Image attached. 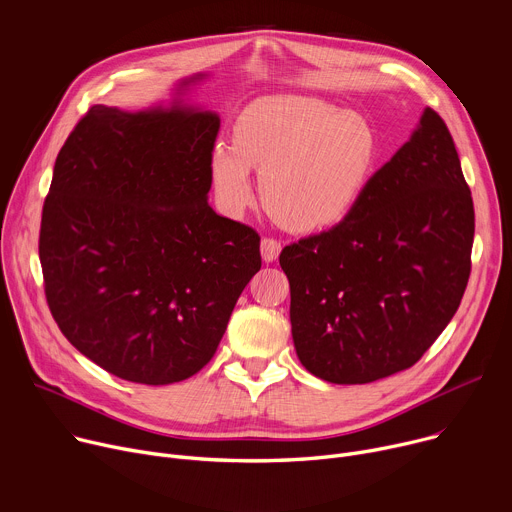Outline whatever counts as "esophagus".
<instances>
[{"instance_id": "esophagus-1", "label": "esophagus", "mask_w": 512, "mask_h": 512, "mask_svg": "<svg viewBox=\"0 0 512 512\" xmlns=\"http://www.w3.org/2000/svg\"><path fill=\"white\" fill-rule=\"evenodd\" d=\"M279 251H281V243L273 237H263L261 239V257L265 263H271L279 257Z\"/></svg>"}]
</instances>
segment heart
<instances>
[{"mask_svg":"<svg viewBox=\"0 0 512 512\" xmlns=\"http://www.w3.org/2000/svg\"><path fill=\"white\" fill-rule=\"evenodd\" d=\"M377 162V135L358 113L306 97L253 103L235 125V145L216 143L210 176L227 212L253 200L251 168L275 221L298 233L338 225L356 206Z\"/></svg>","mask_w":512,"mask_h":512,"instance_id":"b5f03b06","label":"heart"}]
</instances>
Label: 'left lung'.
<instances>
[{"mask_svg":"<svg viewBox=\"0 0 512 512\" xmlns=\"http://www.w3.org/2000/svg\"><path fill=\"white\" fill-rule=\"evenodd\" d=\"M472 243L474 204L456 145L427 107L344 221L279 255L306 371L364 385L413 367L462 302Z\"/></svg>","mask_w":512,"mask_h":512,"instance_id":"8db88e82","label":"left lung"}]
</instances>
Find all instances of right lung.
I'll return each instance as SVG.
<instances>
[{"instance_id":"obj_1","label":"right lung","mask_w":512,"mask_h":512,"mask_svg":"<svg viewBox=\"0 0 512 512\" xmlns=\"http://www.w3.org/2000/svg\"><path fill=\"white\" fill-rule=\"evenodd\" d=\"M218 129L178 101L93 105L58 152L38 243L46 302L66 340L119 379L196 375L261 269L257 231L206 200Z\"/></svg>"}]
</instances>
